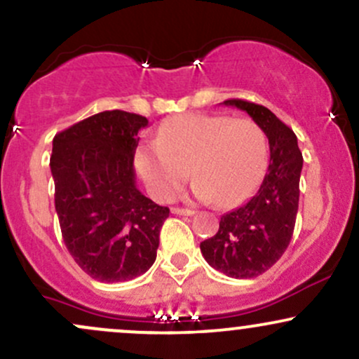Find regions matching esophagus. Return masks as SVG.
<instances>
[{
    "instance_id": "1",
    "label": "esophagus",
    "mask_w": 359,
    "mask_h": 359,
    "mask_svg": "<svg viewBox=\"0 0 359 359\" xmlns=\"http://www.w3.org/2000/svg\"><path fill=\"white\" fill-rule=\"evenodd\" d=\"M172 212L179 214V216H192V209H184V208H172Z\"/></svg>"
}]
</instances>
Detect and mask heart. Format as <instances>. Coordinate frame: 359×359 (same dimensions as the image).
<instances>
[{
  "label": "heart",
  "instance_id": "b5f03b06",
  "mask_svg": "<svg viewBox=\"0 0 359 359\" xmlns=\"http://www.w3.org/2000/svg\"><path fill=\"white\" fill-rule=\"evenodd\" d=\"M269 163L265 131L250 118L222 114H182L160 126L156 142L137 154L140 174L155 197L168 201L191 170L197 199L219 208L243 203Z\"/></svg>",
  "mask_w": 359,
  "mask_h": 359
}]
</instances>
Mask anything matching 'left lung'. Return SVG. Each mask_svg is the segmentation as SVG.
Here are the masks:
<instances>
[{
	"label": "left lung",
	"mask_w": 359,
	"mask_h": 359,
	"mask_svg": "<svg viewBox=\"0 0 359 359\" xmlns=\"http://www.w3.org/2000/svg\"><path fill=\"white\" fill-rule=\"evenodd\" d=\"M224 104L246 111L265 131L270 163L253 197L221 217L219 231L201 243V251L212 269L228 277L255 278L278 262L292 240L302 154L294 131L269 108L245 100H228Z\"/></svg>",
	"instance_id": "1"
}]
</instances>
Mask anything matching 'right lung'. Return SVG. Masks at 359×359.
Wrapping results in <instances>:
<instances>
[{
  "label": "right lung",
  "mask_w": 359,
  "mask_h": 359,
  "mask_svg": "<svg viewBox=\"0 0 359 359\" xmlns=\"http://www.w3.org/2000/svg\"><path fill=\"white\" fill-rule=\"evenodd\" d=\"M145 116L102 111L53 138L55 211L69 253L90 278L126 282L154 265L168 208L138 191L133 156Z\"/></svg>",
  "instance_id": "obj_1"
}]
</instances>
